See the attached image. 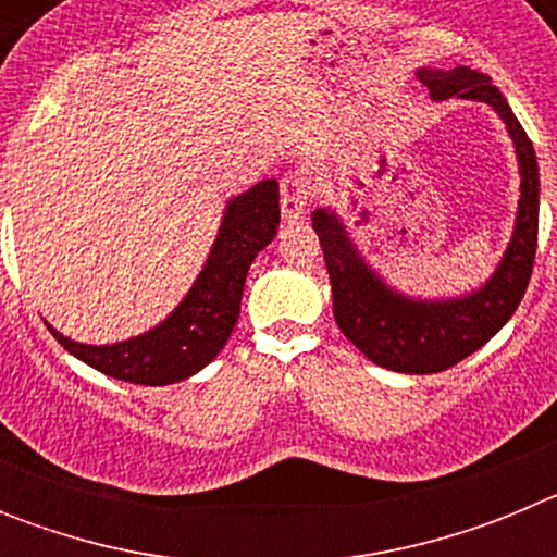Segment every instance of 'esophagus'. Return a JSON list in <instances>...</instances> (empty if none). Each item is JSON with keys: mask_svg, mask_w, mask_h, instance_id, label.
<instances>
[{"mask_svg": "<svg viewBox=\"0 0 557 557\" xmlns=\"http://www.w3.org/2000/svg\"><path fill=\"white\" fill-rule=\"evenodd\" d=\"M314 184L309 178V172L293 170L282 178V214L287 220H298L307 214L309 203H312Z\"/></svg>", "mask_w": 557, "mask_h": 557, "instance_id": "34e87169", "label": "esophagus"}]
</instances>
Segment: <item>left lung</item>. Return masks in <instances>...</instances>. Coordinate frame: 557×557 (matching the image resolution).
I'll list each match as a JSON object with an SVG mask.
<instances>
[{"label": "left lung", "instance_id": "1", "mask_svg": "<svg viewBox=\"0 0 557 557\" xmlns=\"http://www.w3.org/2000/svg\"><path fill=\"white\" fill-rule=\"evenodd\" d=\"M432 100L462 97L488 102L499 113L521 164V200L516 231L491 282L457 301H412L393 293L359 253L334 211L318 209L312 228L321 239L332 282L334 321L371 362L398 373H441L474 354L510 321L530 284L539 245V164L533 141L491 77L469 66L449 72L421 69Z\"/></svg>", "mask_w": 557, "mask_h": 557}]
</instances>
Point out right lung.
<instances>
[{"label": "right lung", "mask_w": 557, "mask_h": 557, "mask_svg": "<svg viewBox=\"0 0 557 557\" xmlns=\"http://www.w3.org/2000/svg\"><path fill=\"white\" fill-rule=\"evenodd\" d=\"M282 223L278 184H256L225 209L218 243L181 307L161 326L113 346H83L49 326L52 337L86 366L133 385H172L223 351L239 318L250 262Z\"/></svg>", "instance_id": "add662e5"}]
</instances>
